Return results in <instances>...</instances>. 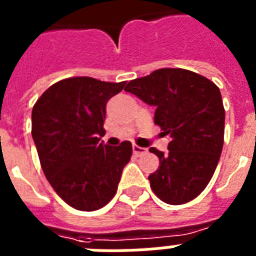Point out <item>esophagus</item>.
<instances>
[{"label": "esophagus", "instance_id": "1", "mask_svg": "<svg viewBox=\"0 0 256 256\" xmlns=\"http://www.w3.org/2000/svg\"><path fill=\"white\" fill-rule=\"evenodd\" d=\"M132 152H134V156H140L148 152V148H140V146H136V144H132Z\"/></svg>", "mask_w": 256, "mask_h": 256}]
</instances>
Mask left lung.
Returning <instances> with one entry per match:
<instances>
[{"instance_id":"left-lung-1","label":"left lung","mask_w":256,"mask_h":256,"mask_svg":"<svg viewBox=\"0 0 256 256\" xmlns=\"http://www.w3.org/2000/svg\"><path fill=\"white\" fill-rule=\"evenodd\" d=\"M124 90L156 106L154 122L170 136L168 152L150 148L160 168L148 175L154 194L168 204L196 198L214 175L224 138V108L219 88L186 69H158Z\"/></svg>"}]
</instances>
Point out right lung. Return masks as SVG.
<instances>
[{
  "label": "right lung",
  "instance_id": "right-lung-1",
  "mask_svg": "<svg viewBox=\"0 0 256 256\" xmlns=\"http://www.w3.org/2000/svg\"><path fill=\"white\" fill-rule=\"evenodd\" d=\"M126 82L73 77L56 82L32 112V136L41 168L54 191L69 206L96 211L116 195L122 170L132 158L128 140L104 144L108 100Z\"/></svg>",
  "mask_w": 256,
  "mask_h": 256
}]
</instances>
